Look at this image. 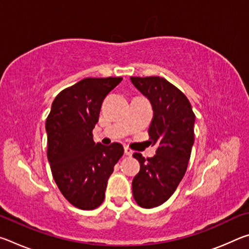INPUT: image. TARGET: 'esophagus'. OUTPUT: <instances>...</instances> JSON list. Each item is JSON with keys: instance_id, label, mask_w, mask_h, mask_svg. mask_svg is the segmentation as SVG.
Returning a JSON list of instances; mask_svg holds the SVG:
<instances>
[{"instance_id": "34e87169", "label": "esophagus", "mask_w": 249, "mask_h": 249, "mask_svg": "<svg viewBox=\"0 0 249 249\" xmlns=\"http://www.w3.org/2000/svg\"><path fill=\"white\" fill-rule=\"evenodd\" d=\"M124 153H125V155H127V156H132L133 150L130 149L128 146H124Z\"/></svg>"}]
</instances>
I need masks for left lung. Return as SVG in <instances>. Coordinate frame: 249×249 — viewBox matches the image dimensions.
<instances>
[{"mask_svg": "<svg viewBox=\"0 0 249 249\" xmlns=\"http://www.w3.org/2000/svg\"><path fill=\"white\" fill-rule=\"evenodd\" d=\"M149 99L154 117L148 128L150 144L157 145L151 158L134 153L141 170L133 179V196L145 209L156 208L174 195L187 171L195 142L196 115L187 96L161 77H130Z\"/></svg>", "mask_w": 249, "mask_h": 249, "instance_id": "1", "label": "left lung"}]
</instances>
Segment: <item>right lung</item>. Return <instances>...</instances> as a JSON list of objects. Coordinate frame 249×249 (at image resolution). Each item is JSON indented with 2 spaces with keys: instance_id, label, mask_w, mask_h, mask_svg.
Wrapping results in <instances>:
<instances>
[{
  "instance_id": "1",
  "label": "right lung",
  "mask_w": 249,
  "mask_h": 249,
  "mask_svg": "<svg viewBox=\"0 0 249 249\" xmlns=\"http://www.w3.org/2000/svg\"><path fill=\"white\" fill-rule=\"evenodd\" d=\"M123 78H86L53 100L46 120L47 158L59 190L81 210L102 204L107 179L124 154L120 142L94 144L93 130L109 92Z\"/></svg>"
}]
</instances>
